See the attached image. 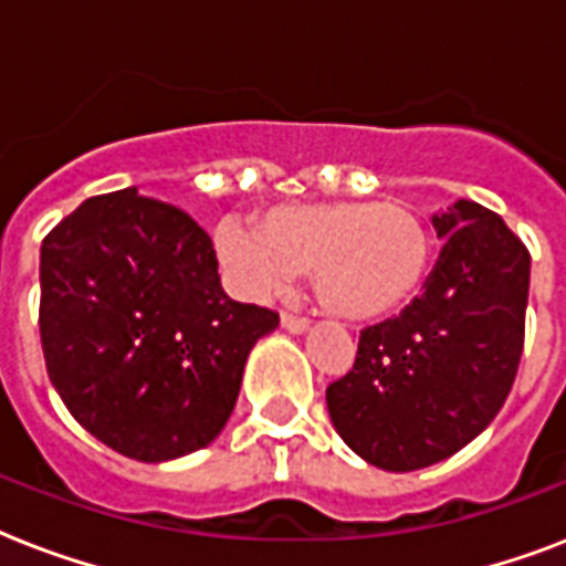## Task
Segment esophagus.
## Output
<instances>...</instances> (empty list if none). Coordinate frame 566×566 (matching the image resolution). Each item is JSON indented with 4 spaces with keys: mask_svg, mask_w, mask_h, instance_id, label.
Returning <instances> with one entry per match:
<instances>
[{
    "mask_svg": "<svg viewBox=\"0 0 566 566\" xmlns=\"http://www.w3.org/2000/svg\"><path fill=\"white\" fill-rule=\"evenodd\" d=\"M282 326L287 328V332H296V335H300V332L308 328V317H300V314H287V311H284Z\"/></svg>",
    "mask_w": 566,
    "mask_h": 566,
    "instance_id": "obj_1",
    "label": "esophagus"
}]
</instances>
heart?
<instances>
[{"mask_svg":"<svg viewBox=\"0 0 566 566\" xmlns=\"http://www.w3.org/2000/svg\"><path fill=\"white\" fill-rule=\"evenodd\" d=\"M217 249L249 293L270 296L311 273L317 300L346 319L390 314L420 287L431 234L411 205L376 199L275 205L261 226L226 220Z\"/></svg>","mask_w":566,"mask_h":566,"instance_id":"heart-1","label":"heart"}]
</instances>
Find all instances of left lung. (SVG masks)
<instances>
[{
	"label": "left lung",
	"mask_w": 566,
	"mask_h": 566,
	"mask_svg": "<svg viewBox=\"0 0 566 566\" xmlns=\"http://www.w3.org/2000/svg\"><path fill=\"white\" fill-rule=\"evenodd\" d=\"M434 229L447 243L426 291L364 328L353 370L326 387L346 447L390 473L438 464L482 434L509 399L526 337V243L470 199Z\"/></svg>",
	"instance_id": "1"
}]
</instances>
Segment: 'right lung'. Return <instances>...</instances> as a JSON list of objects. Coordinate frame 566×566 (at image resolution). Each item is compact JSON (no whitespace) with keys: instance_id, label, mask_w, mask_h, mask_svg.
Segmentation results:
<instances>
[{"instance_id":"1","label":"right lung","mask_w":566,"mask_h":566,"mask_svg":"<svg viewBox=\"0 0 566 566\" xmlns=\"http://www.w3.org/2000/svg\"><path fill=\"white\" fill-rule=\"evenodd\" d=\"M279 314L226 296L208 231L135 188L84 199L43 238L40 344L66 411L135 461L208 447Z\"/></svg>"}]
</instances>
